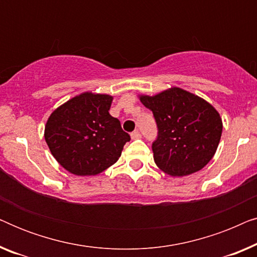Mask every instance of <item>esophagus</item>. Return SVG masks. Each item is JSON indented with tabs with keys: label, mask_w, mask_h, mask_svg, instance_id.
<instances>
[{
	"label": "esophagus",
	"mask_w": 257,
	"mask_h": 257,
	"mask_svg": "<svg viewBox=\"0 0 257 257\" xmlns=\"http://www.w3.org/2000/svg\"><path fill=\"white\" fill-rule=\"evenodd\" d=\"M131 138L133 139V140H136V139H140L142 138V133H140L138 130H136V131H133L132 133H131Z\"/></svg>",
	"instance_id": "obj_1"
}]
</instances>
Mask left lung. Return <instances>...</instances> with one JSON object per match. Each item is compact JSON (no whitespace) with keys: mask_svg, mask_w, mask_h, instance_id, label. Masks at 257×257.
Instances as JSON below:
<instances>
[{"mask_svg":"<svg viewBox=\"0 0 257 257\" xmlns=\"http://www.w3.org/2000/svg\"><path fill=\"white\" fill-rule=\"evenodd\" d=\"M140 101L153 112L158 136L152 144L157 166L172 177L198 172L219 146L222 120L209 103L187 91L172 87Z\"/></svg>","mask_w":257,"mask_h":257,"instance_id":"left-lung-1","label":"left lung"}]
</instances>
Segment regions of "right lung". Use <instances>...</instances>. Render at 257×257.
<instances>
[{
	"instance_id": "1",
	"label": "right lung",
	"mask_w": 257,
	"mask_h": 257,
	"mask_svg": "<svg viewBox=\"0 0 257 257\" xmlns=\"http://www.w3.org/2000/svg\"><path fill=\"white\" fill-rule=\"evenodd\" d=\"M112 97L85 92L52 112L45 142L61 166L76 175H96L113 165L131 140L108 113Z\"/></svg>"
}]
</instances>
